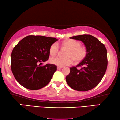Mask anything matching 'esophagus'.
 I'll return each instance as SVG.
<instances>
[{
  "label": "esophagus",
  "instance_id": "34e87169",
  "mask_svg": "<svg viewBox=\"0 0 120 120\" xmlns=\"http://www.w3.org/2000/svg\"><path fill=\"white\" fill-rule=\"evenodd\" d=\"M62 68V67H57V69H58V70H60V69H61Z\"/></svg>",
  "mask_w": 120,
  "mask_h": 120
}]
</instances>
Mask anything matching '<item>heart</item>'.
<instances>
[{
	"label": "heart",
	"instance_id": "b5f03b06",
	"mask_svg": "<svg viewBox=\"0 0 120 120\" xmlns=\"http://www.w3.org/2000/svg\"><path fill=\"white\" fill-rule=\"evenodd\" d=\"M64 47L68 49L65 54L66 58L60 56L52 57L50 59L52 64L58 67L69 66L72 63V60L76 63H79L84 59L87 55V49L85 46H82L81 43L76 40L70 39L62 43ZM50 53L51 56H55L59 51V46L58 43H54L50 47Z\"/></svg>",
	"mask_w": 120,
	"mask_h": 120
}]
</instances>
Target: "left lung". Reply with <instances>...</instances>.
<instances>
[{"mask_svg":"<svg viewBox=\"0 0 120 120\" xmlns=\"http://www.w3.org/2000/svg\"><path fill=\"white\" fill-rule=\"evenodd\" d=\"M70 38L81 41L87 49V55L76 67L70 68L66 77L68 85L74 90L86 91L96 87L104 77L107 67V54L105 45L90 35L75 36ZM80 67V70L77 69Z\"/></svg>","mask_w":120,"mask_h":120,"instance_id":"8db88e82","label":"left lung"}]
</instances>
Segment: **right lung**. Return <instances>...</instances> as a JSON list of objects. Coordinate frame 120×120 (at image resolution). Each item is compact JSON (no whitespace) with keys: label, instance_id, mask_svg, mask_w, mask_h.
<instances>
[{"label":"right lung","instance_id":"1","mask_svg":"<svg viewBox=\"0 0 120 120\" xmlns=\"http://www.w3.org/2000/svg\"><path fill=\"white\" fill-rule=\"evenodd\" d=\"M56 38L30 35L14 47L11 54V69L16 80L29 90H38L49 84L56 66L40 64L49 59L50 47Z\"/></svg>","mask_w":120,"mask_h":120}]
</instances>
